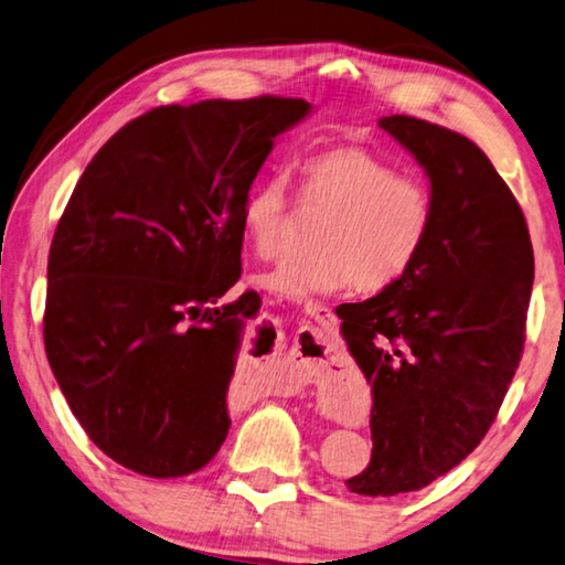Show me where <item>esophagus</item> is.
I'll return each instance as SVG.
<instances>
[{"label":"esophagus","mask_w":565,"mask_h":565,"mask_svg":"<svg viewBox=\"0 0 565 565\" xmlns=\"http://www.w3.org/2000/svg\"><path fill=\"white\" fill-rule=\"evenodd\" d=\"M305 315H308V318L312 320V322H318V324H330L332 322V310L328 308V305H318V302H308L305 305ZM330 360H334V354L330 358V350H324V358L320 360V362H330Z\"/></svg>","instance_id":"1"}]
</instances>
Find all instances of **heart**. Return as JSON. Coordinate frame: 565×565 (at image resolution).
<instances>
[{
	"label": "heart",
	"instance_id": "obj_1",
	"mask_svg": "<svg viewBox=\"0 0 565 565\" xmlns=\"http://www.w3.org/2000/svg\"><path fill=\"white\" fill-rule=\"evenodd\" d=\"M305 205L328 213L318 233L320 253L285 260L257 277L265 290L290 302H310L344 288L382 292L407 275L431 233L434 203L419 178L364 148L312 153L300 166ZM290 193L282 178H267L245 193L241 231L260 257L285 245Z\"/></svg>",
	"mask_w": 565,
	"mask_h": 565
}]
</instances>
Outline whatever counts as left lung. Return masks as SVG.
<instances>
[{"label":"left lung","mask_w":565,"mask_h":565,"mask_svg":"<svg viewBox=\"0 0 565 565\" xmlns=\"http://www.w3.org/2000/svg\"><path fill=\"white\" fill-rule=\"evenodd\" d=\"M380 126L429 175L434 221L412 270L342 310V338L372 384V461L348 487L397 497L479 447L519 370L533 285L521 205L467 136L414 116Z\"/></svg>","instance_id":"obj_1"}]
</instances>
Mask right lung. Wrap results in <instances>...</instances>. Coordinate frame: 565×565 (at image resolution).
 <instances>
[{
    "label": "right lung",
    "instance_id": "add662e5",
    "mask_svg": "<svg viewBox=\"0 0 565 565\" xmlns=\"http://www.w3.org/2000/svg\"><path fill=\"white\" fill-rule=\"evenodd\" d=\"M302 98L158 106L102 146L49 250L44 348L98 449L188 477L231 429L227 390L260 300L241 277V205Z\"/></svg>",
    "mask_w": 565,
    "mask_h": 565
}]
</instances>
